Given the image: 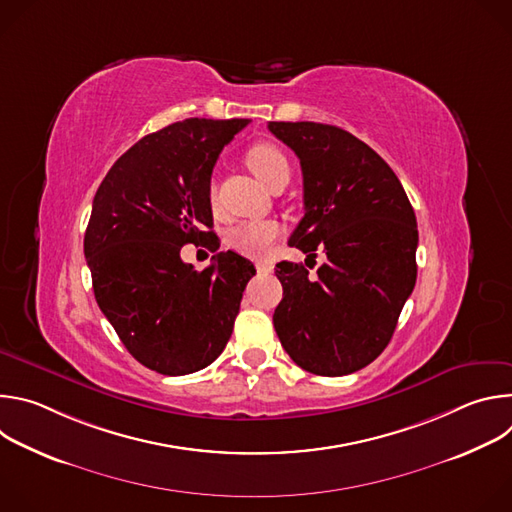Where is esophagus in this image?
Returning <instances> with one entry per match:
<instances>
[{"instance_id":"1","label":"esophagus","mask_w":512,"mask_h":512,"mask_svg":"<svg viewBox=\"0 0 512 512\" xmlns=\"http://www.w3.org/2000/svg\"><path fill=\"white\" fill-rule=\"evenodd\" d=\"M257 271H259V273H271L273 267H271L269 263H257Z\"/></svg>"}]
</instances>
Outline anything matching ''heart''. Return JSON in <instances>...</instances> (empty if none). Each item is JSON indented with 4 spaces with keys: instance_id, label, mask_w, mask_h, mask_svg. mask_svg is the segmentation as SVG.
Here are the masks:
<instances>
[{
    "instance_id": "obj_1",
    "label": "heart",
    "mask_w": 512,
    "mask_h": 512,
    "mask_svg": "<svg viewBox=\"0 0 512 512\" xmlns=\"http://www.w3.org/2000/svg\"><path fill=\"white\" fill-rule=\"evenodd\" d=\"M251 172L269 186V182L283 170H289L285 154L271 143H255L245 156ZM210 200L214 202V186L210 188ZM281 235V227L275 221H251L235 227L229 233V243L247 257L263 259L269 255L273 243Z\"/></svg>"
}]
</instances>
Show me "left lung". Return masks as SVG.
I'll list each match as a JSON object with an SVG mask.
<instances>
[{
  "mask_svg": "<svg viewBox=\"0 0 512 512\" xmlns=\"http://www.w3.org/2000/svg\"><path fill=\"white\" fill-rule=\"evenodd\" d=\"M300 158L304 208L289 245L326 263L281 261L273 326L298 367L350 375L389 344L417 279V221L389 164L352 133L314 121H269ZM316 263V261H314Z\"/></svg>",
  "mask_w": 512,
  "mask_h": 512,
  "instance_id": "left-lung-1",
  "label": "left lung"
}]
</instances>
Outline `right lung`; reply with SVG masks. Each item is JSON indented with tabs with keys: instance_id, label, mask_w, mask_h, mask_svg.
Here are the masks:
<instances>
[{
	"instance_id": "right-lung-1",
	"label": "right lung",
	"mask_w": 512,
	"mask_h": 512,
	"mask_svg": "<svg viewBox=\"0 0 512 512\" xmlns=\"http://www.w3.org/2000/svg\"><path fill=\"white\" fill-rule=\"evenodd\" d=\"M249 119H184L145 135L101 182L85 257L95 300L129 354L160 375L196 373L233 334L249 259L221 251L196 271L180 259L188 243L218 251L210 174Z\"/></svg>"
}]
</instances>
